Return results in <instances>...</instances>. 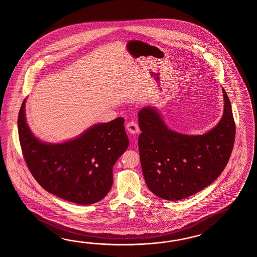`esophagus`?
Here are the masks:
<instances>
[{
  "instance_id": "1",
  "label": "esophagus",
  "mask_w": 257,
  "mask_h": 257,
  "mask_svg": "<svg viewBox=\"0 0 257 257\" xmlns=\"http://www.w3.org/2000/svg\"><path fill=\"white\" fill-rule=\"evenodd\" d=\"M126 130L131 133V135H136L140 132V127L138 126L135 121H131L126 124Z\"/></svg>"
}]
</instances>
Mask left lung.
Listing matches in <instances>:
<instances>
[{"mask_svg":"<svg viewBox=\"0 0 257 257\" xmlns=\"http://www.w3.org/2000/svg\"><path fill=\"white\" fill-rule=\"evenodd\" d=\"M223 114L213 128L200 135L173 131L153 105L139 111V150L144 180L166 200H180L212 184L222 173L233 148L235 123L222 88Z\"/></svg>","mask_w":257,"mask_h":257,"instance_id":"obj_1","label":"left lung"}]
</instances>
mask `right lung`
Returning <instances> with one entry per match:
<instances>
[{
  "label": "right lung",
  "instance_id": "obj_1",
  "mask_svg": "<svg viewBox=\"0 0 257 257\" xmlns=\"http://www.w3.org/2000/svg\"><path fill=\"white\" fill-rule=\"evenodd\" d=\"M26 101L18 115L23 154L45 190L79 205L103 199L113 184V167L130 142L123 117L90 126L79 136L49 143L34 135L27 122Z\"/></svg>",
  "mask_w": 257,
  "mask_h": 257
}]
</instances>
